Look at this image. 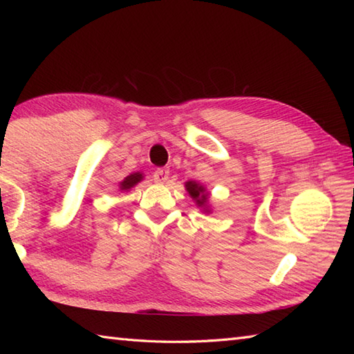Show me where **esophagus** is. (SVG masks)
Segmentation results:
<instances>
[{
  "label": "esophagus",
  "mask_w": 354,
  "mask_h": 354,
  "mask_svg": "<svg viewBox=\"0 0 354 354\" xmlns=\"http://www.w3.org/2000/svg\"><path fill=\"white\" fill-rule=\"evenodd\" d=\"M170 176V171L169 169H158L153 171V181L156 184H164L167 183V179Z\"/></svg>",
  "instance_id": "obj_1"
}]
</instances>
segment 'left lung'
<instances>
[{"label": "left lung", "mask_w": 354, "mask_h": 354, "mask_svg": "<svg viewBox=\"0 0 354 354\" xmlns=\"http://www.w3.org/2000/svg\"><path fill=\"white\" fill-rule=\"evenodd\" d=\"M185 190L189 192L193 201L196 202V205L204 209L205 213H209V207H208V193L205 190L204 185H201L196 181H189L185 183Z\"/></svg>", "instance_id": "obj_1"}]
</instances>
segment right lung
I'll return each mask as SVG.
<instances>
[{
  "instance_id": "1",
  "label": "right lung",
  "mask_w": 354,
  "mask_h": 354,
  "mask_svg": "<svg viewBox=\"0 0 354 354\" xmlns=\"http://www.w3.org/2000/svg\"><path fill=\"white\" fill-rule=\"evenodd\" d=\"M142 173H140V171H137V173H132V175H129V176H126L122 183H120V190L122 192H127V190H131L132 187H135L137 185L140 181H142Z\"/></svg>"
}]
</instances>
